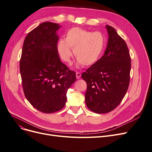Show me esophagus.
I'll list each match as a JSON object with an SVG mask.
<instances>
[{
    "label": "esophagus",
    "instance_id": "34e87169",
    "mask_svg": "<svg viewBox=\"0 0 152 152\" xmlns=\"http://www.w3.org/2000/svg\"><path fill=\"white\" fill-rule=\"evenodd\" d=\"M76 78H77V79H80V78L81 77V74L80 73V72H76Z\"/></svg>",
    "mask_w": 152,
    "mask_h": 152
}]
</instances>
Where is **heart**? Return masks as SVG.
<instances>
[{"instance_id": "b5f03b06", "label": "heart", "mask_w": 152, "mask_h": 152, "mask_svg": "<svg viewBox=\"0 0 152 152\" xmlns=\"http://www.w3.org/2000/svg\"><path fill=\"white\" fill-rule=\"evenodd\" d=\"M105 47V38L101 32H93L78 27L69 29L65 39H60L58 51L62 60L69 62L72 55L77 59V63L84 66L95 64L100 58Z\"/></svg>"}]
</instances>
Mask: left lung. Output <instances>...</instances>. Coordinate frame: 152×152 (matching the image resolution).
Instances as JSON below:
<instances>
[{
	"instance_id": "obj_1",
	"label": "left lung",
	"mask_w": 152,
	"mask_h": 152,
	"mask_svg": "<svg viewBox=\"0 0 152 152\" xmlns=\"http://www.w3.org/2000/svg\"><path fill=\"white\" fill-rule=\"evenodd\" d=\"M105 27L109 38L104 55L81 75L87 84L86 104L97 114L113 110L122 101L130 82L131 60L127 44L113 27Z\"/></svg>"
}]
</instances>
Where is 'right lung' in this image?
Listing matches in <instances>:
<instances>
[{"mask_svg": "<svg viewBox=\"0 0 152 152\" xmlns=\"http://www.w3.org/2000/svg\"><path fill=\"white\" fill-rule=\"evenodd\" d=\"M60 27L58 23L46 22L28 33L20 61L24 94L43 113L63 108L67 91L76 80L75 72L61 61L58 55L56 31Z\"/></svg>", "mask_w": 152, "mask_h": 152, "instance_id": "obj_1", "label": "right lung"}]
</instances>
